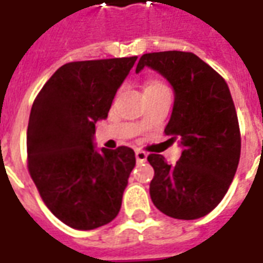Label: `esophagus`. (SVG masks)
<instances>
[{
	"mask_svg": "<svg viewBox=\"0 0 263 263\" xmlns=\"http://www.w3.org/2000/svg\"><path fill=\"white\" fill-rule=\"evenodd\" d=\"M136 158L139 163H143L147 160V153L143 152V150H136Z\"/></svg>",
	"mask_w": 263,
	"mask_h": 263,
	"instance_id": "34e87169",
	"label": "esophagus"
}]
</instances>
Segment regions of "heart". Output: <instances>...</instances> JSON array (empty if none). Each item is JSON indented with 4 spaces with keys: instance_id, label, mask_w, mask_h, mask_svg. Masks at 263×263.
Masks as SVG:
<instances>
[{
    "instance_id": "heart-1",
    "label": "heart",
    "mask_w": 263,
    "mask_h": 263,
    "mask_svg": "<svg viewBox=\"0 0 263 263\" xmlns=\"http://www.w3.org/2000/svg\"><path fill=\"white\" fill-rule=\"evenodd\" d=\"M160 86H164V83H161L160 81H152L148 85H147L146 89H154V87H160Z\"/></svg>"
}]
</instances>
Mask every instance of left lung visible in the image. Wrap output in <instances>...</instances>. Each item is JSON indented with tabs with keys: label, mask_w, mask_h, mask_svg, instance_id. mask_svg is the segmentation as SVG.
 I'll return each mask as SVG.
<instances>
[{
	"label": "left lung",
	"mask_w": 263,
	"mask_h": 263,
	"mask_svg": "<svg viewBox=\"0 0 263 263\" xmlns=\"http://www.w3.org/2000/svg\"><path fill=\"white\" fill-rule=\"evenodd\" d=\"M144 66L160 72L174 87V107L164 133L168 141L184 147L174 165L161 154L147 157L154 168L153 204L177 219L204 217L227 194L241 156V132L230 87L191 52L144 53L136 72Z\"/></svg>",
	"instance_id": "obj_1"
}]
</instances>
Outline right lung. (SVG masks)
<instances>
[{
    "mask_svg": "<svg viewBox=\"0 0 263 263\" xmlns=\"http://www.w3.org/2000/svg\"><path fill=\"white\" fill-rule=\"evenodd\" d=\"M137 57L65 63L33 100L27 132L28 171L51 212L70 228L109 224L122 206L135 152L93 147L95 123L106 119Z\"/></svg>",
    "mask_w": 263,
    "mask_h": 263,
    "instance_id": "add662e5",
    "label": "right lung"
}]
</instances>
